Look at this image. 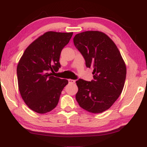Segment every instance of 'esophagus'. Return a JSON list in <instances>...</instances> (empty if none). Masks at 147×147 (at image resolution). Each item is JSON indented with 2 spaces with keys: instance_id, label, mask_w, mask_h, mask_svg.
<instances>
[{
  "instance_id": "esophagus-1",
  "label": "esophagus",
  "mask_w": 147,
  "mask_h": 147,
  "mask_svg": "<svg viewBox=\"0 0 147 147\" xmlns=\"http://www.w3.org/2000/svg\"><path fill=\"white\" fill-rule=\"evenodd\" d=\"M68 82H69V84H75L76 83V81L75 80H71V79H69V80H68Z\"/></svg>"
}]
</instances>
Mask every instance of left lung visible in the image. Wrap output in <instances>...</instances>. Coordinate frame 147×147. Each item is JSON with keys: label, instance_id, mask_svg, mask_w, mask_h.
<instances>
[{"label": "left lung", "instance_id": "left-lung-1", "mask_svg": "<svg viewBox=\"0 0 147 147\" xmlns=\"http://www.w3.org/2000/svg\"><path fill=\"white\" fill-rule=\"evenodd\" d=\"M74 43L86 60L87 67L93 69V80L76 81L79 105L93 113H100L111 107L122 92L127 68L113 41L99 31L76 34Z\"/></svg>", "mask_w": 147, "mask_h": 147}]
</instances>
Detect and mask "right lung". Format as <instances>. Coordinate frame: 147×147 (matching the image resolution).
I'll list each match as a JSON object with an SVG mask.
<instances>
[{
  "label": "right lung",
  "instance_id": "obj_1",
  "mask_svg": "<svg viewBox=\"0 0 147 147\" xmlns=\"http://www.w3.org/2000/svg\"><path fill=\"white\" fill-rule=\"evenodd\" d=\"M73 32L50 31L25 50L17 65L18 89L28 107L38 113L50 112L58 105L68 81L54 76L60 67L59 56Z\"/></svg>",
  "mask_w": 147,
  "mask_h": 147
}]
</instances>
